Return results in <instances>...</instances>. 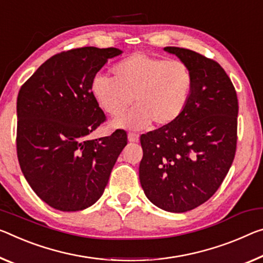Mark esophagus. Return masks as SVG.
Listing matches in <instances>:
<instances>
[{"mask_svg":"<svg viewBox=\"0 0 263 263\" xmlns=\"http://www.w3.org/2000/svg\"><path fill=\"white\" fill-rule=\"evenodd\" d=\"M127 137H128V140H130V141H133V143H135V141H138V140H139V135H138V133H135V132H128Z\"/></svg>","mask_w":263,"mask_h":263,"instance_id":"obj_1","label":"esophagus"}]
</instances>
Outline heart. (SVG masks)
I'll list each match as a JSON object with an SVG mask.
<instances>
[{"instance_id": "obj_1", "label": "heart", "mask_w": 263, "mask_h": 263, "mask_svg": "<svg viewBox=\"0 0 263 263\" xmlns=\"http://www.w3.org/2000/svg\"><path fill=\"white\" fill-rule=\"evenodd\" d=\"M116 77L97 73L91 91L107 114L122 116L133 101L127 116L115 120L118 127L139 130L153 122L168 126L184 114L194 87L192 70L182 61H168L137 52L117 63Z\"/></svg>"}]
</instances>
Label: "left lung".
I'll return each instance as SVG.
<instances>
[{"label":"left lung","mask_w":263,"mask_h":263,"mask_svg":"<svg viewBox=\"0 0 263 263\" xmlns=\"http://www.w3.org/2000/svg\"><path fill=\"white\" fill-rule=\"evenodd\" d=\"M164 50L190 66L194 87L176 123L140 136L139 179L152 203L182 213L206 202L227 176L236 152L239 103L218 62L190 49Z\"/></svg>","instance_id":"8db88e82"}]
</instances>
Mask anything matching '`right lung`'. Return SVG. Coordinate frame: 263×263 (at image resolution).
I'll use <instances>...</instances> for the list:
<instances>
[{"label":"right lung","instance_id":"add662e5","mask_svg":"<svg viewBox=\"0 0 263 263\" xmlns=\"http://www.w3.org/2000/svg\"><path fill=\"white\" fill-rule=\"evenodd\" d=\"M117 48L84 47L50 57L21 86L16 148L24 178L49 206L63 212L90 207L102 197L124 130L89 139L106 120L91 82Z\"/></svg>","mask_w":263,"mask_h":263}]
</instances>
